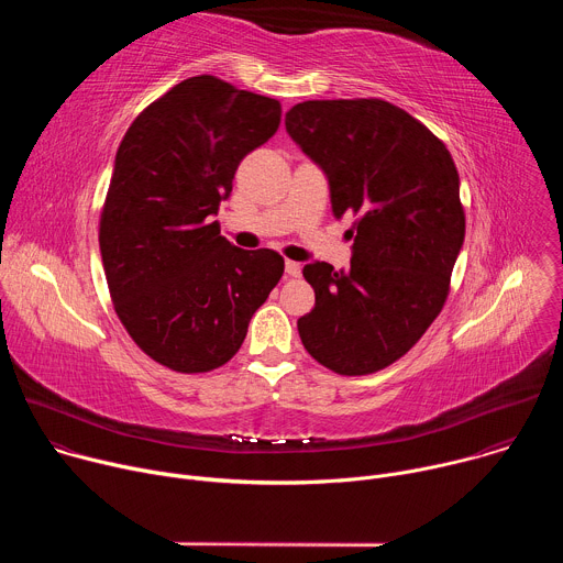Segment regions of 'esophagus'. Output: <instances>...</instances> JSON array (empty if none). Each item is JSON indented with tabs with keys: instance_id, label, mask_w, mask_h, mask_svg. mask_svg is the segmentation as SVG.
Masks as SVG:
<instances>
[{
	"instance_id": "esophagus-1",
	"label": "esophagus",
	"mask_w": 563,
	"mask_h": 563,
	"mask_svg": "<svg viewBox=\"0 0 563 563\" xmlns=\"http://www.w3.org/2000/svg\"><path fill=\"white\" fill-rule=\"evenodd\" d=\"M285 272H287L291 278H298L300 272H302V267H300V263H296V261H285Z\"/></svg>"
}]
</instances>
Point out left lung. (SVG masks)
Returning <instances> with one entry per match:
<instances>
[{"mask_svg":"<svg viewBox=\"0 0 563 563\" xmlns=\"http://www.w3.org/2000/svg\"><path fill=\"white\" fill-rule=\"evenodd\" d=\"M285 126L323 169L334 216H356L350 269H302L316 305L298 318L300 341L336 374L378 372L415 347L448 298L465 238L454 159L383 100L300 102Z\"/></svg>","mask_w":563,"mask_h":563,"instance_id":"obj_1","label":"left lung"}]
</instances>
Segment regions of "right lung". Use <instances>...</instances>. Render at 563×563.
I'll list each match as a JSON object with an SVG mask.
<instances>
[{"label":"right lung","instance_id":"obj_1","mask_svg":"<svg viewBox=\"0 0 563 563\" xmlns=\"http://www.w3.org/2000/svg\"><path fill=\"white\" fill-rule=\"evenodd\" d=\"M278 124V100L198 75L148 104L120 142L100 252L122 325L159 365H224L285 272L276 252L233 247L213 220L238 165Z\"/></svg>","mask_w":563,"mask_h":563}]
</instances>
